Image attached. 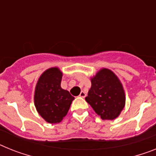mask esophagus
<instances>
[{
    "label": "esophagus",
    "mask_w": 156,
    "mask_h": 156,
    "mask_svg": "<svg viewBox=\"0 0 156 156\" xmlns=\"http://www.w3.org/2000/svg\"><path fill=\"white\" fill-rule=\"evenodd\" d=\"M79 96L81 97V98H84L86 96V93L84 92V91H82V92L80 93V94H79Z\"/></svg>",
    "instance_id": "1"
}]
</instances>
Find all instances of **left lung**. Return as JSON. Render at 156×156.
<instances>
[{"instance_id":"obj_1","label":"left lung","mask_w":156,"mask_h":156,"mask_svg":"<svg viewBox=\"0 0 156 156\" xmlns=\"http://www.w3.org/2000/svg\"><path fill=\"white\" fill-rule=\"evenodd\" d=\"M125 93L118 77L102 68L91 78V87L86 101L102 120L118 117L125 105Z\"/></svg>"}]
</instances>
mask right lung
Here are the masks:
<instances>
[{
    "mask_svg": "<svg viewBox=\"0 0 156 156\" xmlns=\"http://www.w3.org/2000/svg\"><path fill=\"white\" fill-rule=\"evenodd\" d=\"M62 73L58 67L46 70L38 79L34 103L38 113L50 124L61 122L74 99L61 87Z\"/></svg>",
    "mask_w": 156,
    "mask_h": 156,
    "instance_id": "obj_1",
    "label": "right lung"
}]
</instances>
